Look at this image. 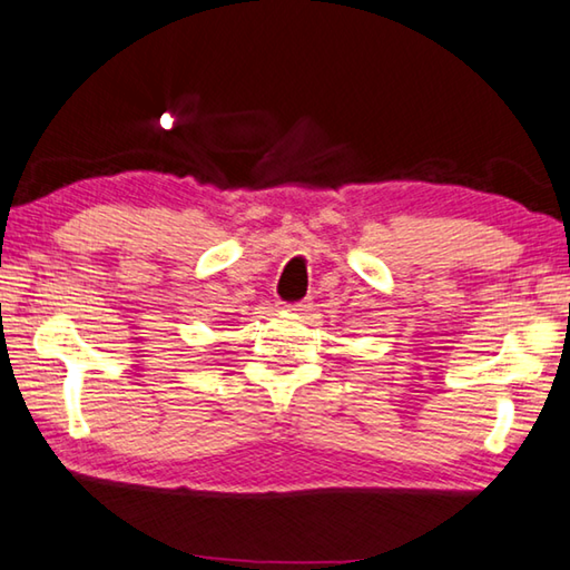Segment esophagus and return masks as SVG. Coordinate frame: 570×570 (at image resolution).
<instances>
[{
    "label": "esophagus",
    "mask_w": 570,
    "mask_h": 570,
    "mask_svg": "<svg viewBox=\"0 0 570 570\" xmlns=\"http://www.w3.org/2000/svg\"><path fill=\"white\" fill-rule=\"evenodd\" d=\"M308 306H312V304H308V302H306V298H304V302H296V304H286L284 308H286V312H308Z\"/></svg>",
    "instance_id": "obj_1"
}]
</instances>
